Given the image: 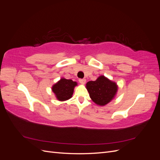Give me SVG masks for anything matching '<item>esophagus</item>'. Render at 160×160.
<instances>
[{
  "instance_id": "1",
  "label": "esophagus",
  "mask_w": 160,
  "mask_h": 160,
  "mask_svg": "<svg viewBox=\"0 0 160 160\" xmlns=\"http://www.w3.org/2000/svg\"><path fill=\"white\" fill-rule=\"evenodd\" d=\"M79 81L80 83L84 85V84L85 83V82H86V79H80L79 80Z\"/></svg>"
}]
</instances>
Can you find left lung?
<instances>
[{
    "label": "left lung",
    "mask_w": 160,
    "mask_h": 160,
    "mask_svg": "<svg viewBox=\"0 0 160 160\" xmlns=\"http://www.w3.org/2000/svg\"><path fill=\"white\" fill-rule=\"evenodd\" d=\"M91 100L99 106H104L112 101L117 94L118 86L115 82L101 75L95 81L86 83Z\"/></svg>",
    "instance_id": "left-lung-1"
}]
</instances>
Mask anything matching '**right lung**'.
I'll list each match as a JSON object with an SVG mask.
<instances>
[{
    "label": "right lung",
    "mask_w": 160,
    "mask_h": 160,
    "mask_svg": "<svg viewBox=\"0 0 160 160\" xmlns=\"http://www.w3.org/2000/svg\"><path fill=\"white\" fill-rule=\"evenodd\" d=\"M77 85V82L62 77L59 81L52 86L51 89L55 95L57 100L64 101L72 98L74 88Z\"/></svg>",
    "instance_id": "right-lung-1"
}]
</instances>
